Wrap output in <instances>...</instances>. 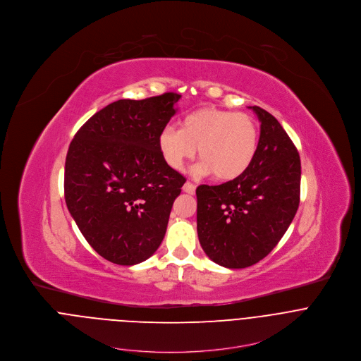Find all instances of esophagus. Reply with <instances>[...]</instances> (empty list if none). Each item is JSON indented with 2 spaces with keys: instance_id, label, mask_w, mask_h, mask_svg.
Segmentation results:
<instances>
[{
  "instance_id": "34e87169",
  "label": "esophagus",
  "mask_w": 361,
  "mask_h": 361,
  "mask_svg": "<svg viewBox=\"0 0 361 361\" xmlns=\"http://www.w3.org/2000/svg\"><path fill=\"white\" fill-rule=\"evenodd\" d=\"M183 192L188 193V195H195L196 186H195L193 183H190V182H186V183L183 185Z\"/></svg>"
}]
</instances>
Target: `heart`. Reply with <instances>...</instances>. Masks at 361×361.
Instances as JSON below:
<instances>
[{
    "mask_svg": "<svg viewBox=\"0 0 361 361\" xmlns=\"http://www.w3.org/2000/svg\"><path fill=\"white\" fill-rule=\"evenodd\" d=\"M157 145L164 162L173 171H182L199 149L202 162L196 172L229 182L252 165L257 153L258 125L247 114L204 106L183 116L179 129L165 126Z\"/></svg>",
    "mask_w": 361,
    "mask_h": 361,
    "instance_id": "heart-1",
    "label": "heart"
}]
</instances>
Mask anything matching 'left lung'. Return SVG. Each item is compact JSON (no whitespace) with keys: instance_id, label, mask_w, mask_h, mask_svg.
I'll use <instances>...</instances> for the list:
<instances>
[{"instance_id":"8db88e82","label":"left lung","mask_w":361,"mask_h":361,"mask_svg":"<svg viewBox=\"0 0 361 361\" xmlns=\"http://www.w3.org/2000/svg\"><path fill=\"white\" fill-rule=\"evenodd\" d=\"M259 125L256 157L238 179L200 185L197 235L208 257L226 268H246L268 256L292 224L300 203V157L281 123L250 106Z\"/></svg>"}]
</instances>
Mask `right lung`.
<instances>
[{
	"instance_id": "right-lung-1",
	"label": "right lung",
	"mask_w": 361,
	"mask_h": 361,
	"mask_svg": "<svg viewBox=\"0 0 361 361\" xmlns=\"http://www.w3.org/2000/svg\"><path fill=\"white\" fill-rule=\"evenodd\" d=\"M180 94L118 100L75 135L65 161V202L102 257L135 265L159 247L186 179L158 150V135L176 114Z\"/></svg>"
}]
</instances>
